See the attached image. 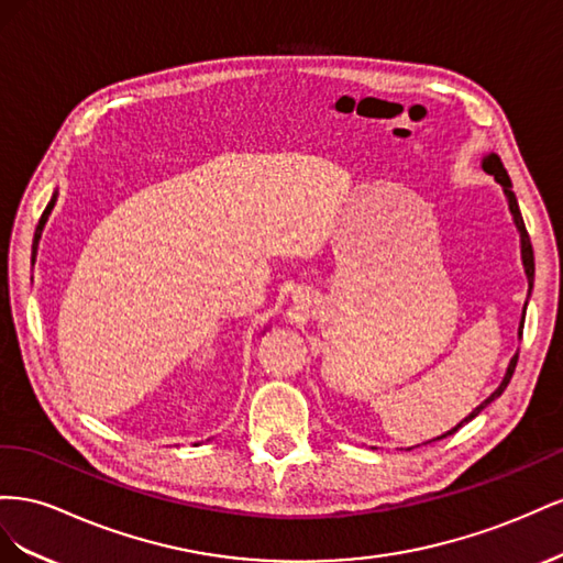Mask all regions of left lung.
<instances>
[{
    "label": "left lung",
    "mask_w": 563,
    "mask_h": 563,
    "mask_svg": "<svg viewBox=\"0 0 563 563\" xmlns=\"http://www.w3.org/2000/svg\"><path fill=\"white\" fill-rule=\"evenodd\" d=\"M481 167H484V172L486 174H493V179L503 186V192H505V200H507V207H509V214H511V219H514V227H517V231H519V240H521V264H523V273H526V280H528V297H526V303H523V313H521V323H519V340H521V334H523V318H526V307H528V299H531V292H533V280H536V260H533V245H531V238H528V231H526V223H523V217H521V210H519V202H517V196H514V190H511V179H509V174H507V169H505V165L500 163V157H497L495 153H488V155H484V159H481ZM517 361H519V351L514 353L511 356V361H509V365H507V373H505V377H503V382H500V387H497L484 404L481 406H476L467 417H464V420L460 422V424H455L453 429H448L445 433H441V437H437V439H431V441H441V439H445V437H451V433H455L462 424H467V422H472L474 417L484 410L488 404H493L495 398H500L503 396V391L507 389V384H509V379H511V375H514V367H517ZM431 441H427V443H431ZM410 451V448H408Z\"/></svg>",
    "instance_id": "left-lung-1"
}]
</instances>
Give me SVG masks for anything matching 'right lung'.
Here are the masks:
<instances>
[{
    "mask_svg": "<svg viewBox=\"0 0 563 563\" xmlns=\"http://www.w3.org/2000/svg\"><path fill=\"white\" fill-rule=\"evenodd\" d=\"M56 200H58V190H54V196H52L49 205H46V210H44V214H42V219H40V223H37V231H35V243H32V264H35V256H37V245H40V238H42V231H44V223L49 221V214H52V210H54Z\"/></svg>",
    "mask_w": 563,
    "mask_h": 563,
    "instance_id": "add662e5",
    "label": "right lung"
}]
</instances>
